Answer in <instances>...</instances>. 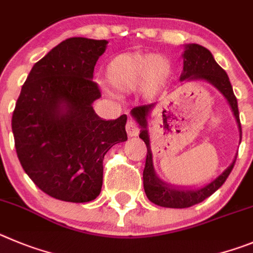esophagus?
<instances>
[{"instance_id": "esophagus-1", "label": "esophagus", "mask_w": 253, "mask_h": 253, "mask_svg": "<svg viewBox=\"0 0 253 253\" xmlns=\"http://www.w3.org/2000/svg\"><path fill=\"white\" fill-rule=\"evenodd\" d=\"M126 131H127V135H128L129 137L137 136L138 132H140V127H138L137 122L133 121V120H128L126 124Z\"/></svg>"}]
</instances>
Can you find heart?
Returning <instances> with one entry per match:
<instances>
[{"mask_svg": "<svg viewBox=\"0 0 253 253\" xmlns=\"http://www.w3.org/2000/svg\"><path fill=\"white\" fill-rule=\"evenodd\" d=\"M170 74V65L159 55L120 54L110 60L106 68L107 81L121 92H131L147 87L156 92Z\"/></svg>", "mask_w": 253, "mask_h": 253, "instance_id": "obj_1", "label": "heart"}]
</instances>
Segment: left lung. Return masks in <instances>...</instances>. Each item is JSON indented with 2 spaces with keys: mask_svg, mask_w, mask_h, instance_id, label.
I'll return each mask as SVG.
<instances>
[{
  "mask_svg": "<svg viewBox=\"0 0 253 253\" xmlns=\"http://www.w3.org/2000/svg\"><path fill=\"white\" fill-rule=\"evenodd\" d=\"M184 49H185L183 53L184 65L180 82L206 81L214 88H217L231 106V110L237 121L238 129H240L241 140L242 128H241L237 98L232 89L227 73L217 64V61L214 60L211 51L202 45L188 44L184 46ZM155 106L156 103L145 104V106L135 107L131 111L132 117L135 118L141 126L140 138L146 143L147 147L146 163H145V169H143V189H145L146 197L149 198L150 202L155 203L156 206L165 207V208H189V207L203 202L223 185V183L227 180V177L233 169L237 155L234 156V160L232 161L231 165L222 174L218 175L214 180L202 188L186 189L184 186H175L172 184L165 183L155 172L151 146H150L149 128H147V118Z\"/></svg>",
  "mask_w": 253,
  "mask_h": 253,
  "instance_id": "8db88e82",
  "label": "left lung"
}]
</instances>
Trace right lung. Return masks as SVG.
<instances>
[{"label": "right lung", "mask_w": 253, "mask_h": 253, "mask_svg": "<svg viewBox=\"0 0 253 253\" xmlns=\"http://www.w3.org/2000/svg\"><path fill=\"white\" fill-rule=\"evenodd\" d=\"M107 40L70 38L39 60L27 76L12 115L17 158L50 197L85 203L98 197L107 151L127 140V116L102 120L92 81Z\"/></svg>", "instance_id": "1"}]
</instances>
